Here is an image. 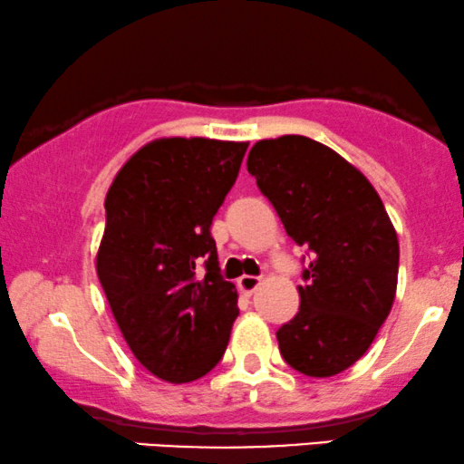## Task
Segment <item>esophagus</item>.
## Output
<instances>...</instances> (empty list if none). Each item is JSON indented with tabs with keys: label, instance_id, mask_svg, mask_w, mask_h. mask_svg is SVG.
<instances>
[{
	"label": "esophagus",
	"instance_id": "1",
	"mask_svg": "<svg viewBox=\"0 0 464 464\" xmlns=\"http://www.w3.org/2000/svg\"><path fill=\"white\" fill-rule=\"evenodd\" d=\"M261 285V278L259 276H250V275H244L237 278V287L242 294H253L256 287Z\"/></svg>",
	"mask_w": 464,
	"mask_h": 464
}]
</instances>
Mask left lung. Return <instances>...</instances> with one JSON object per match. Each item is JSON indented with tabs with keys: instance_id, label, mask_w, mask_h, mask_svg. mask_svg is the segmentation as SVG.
<instances>
[{
	"instance_id": "1",
	"label": "left lung",
	"mask_w": 464,
	"mask_h": 464,
	"mask_svg": "<svg viewBox=\"0 0 464 464\" xmlns=\"http://www.w3.org/2000/svg\"><path fill=\"white\" fill-rule=\"evenodd\" d=\"M248 172L287 236L314 253L300 309L276 339L294 370L328 378L354 365L387 320L398 289V233L356 166L306 136L259 140Z\"/></svg>"
}]
</instances>
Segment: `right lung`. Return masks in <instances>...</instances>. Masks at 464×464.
Listing matches in <instances>:
<instances>
[{
  "mask_svg": "<svg viewBox=\"0 0 464 464\" xmlns=\"http://www.w3.org/2000/svg\"><path fill=\"white\" fill-rule=\"evenodd\" d=\"M246 149L158 138L122 164L105 194L99 283L133 356L160 381H197L227 350L237 289L220 276L209 227Z\"/></svg>",
  "mask_w": 464,
  "mask_h": 464,
  "instance_id": "right-lung-1",
  "label": "right lung"
}]
</instances>
